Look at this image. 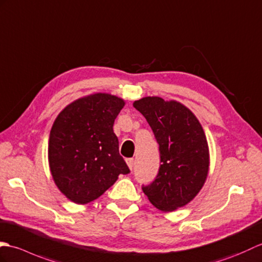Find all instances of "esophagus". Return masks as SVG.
I'll use <instances>...</instances> for the list:
<instances>
[{"mask_svg":"<svg viewBox=\"0 0 262 262\" xmlns=\"http://www.w3.org/2000/svg\"><path fill=\"white\" fill-rule=\"evenodd\" d=\"M126 164H127V166H129L130 169H132L133 166H135V159H133V158H127L126 159Z\"/></svg>","mask_w":262,"mask_h":262,"instance_id":"34e87169","label":"esophagus"}]
</instances>
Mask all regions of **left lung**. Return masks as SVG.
<instances>
[{
  "label": "left lung",
  "mask_w": 262,
  "mask_h": 262,
  "mask_svg": "<svg viewBox=\"0 0 262 262\" xmlns=\"http://www.w3.org/2000/svg\"><path fill=\"white\" fill-rule=\"evenodd\" d=\"M133 106L152 129L160 152L158 175L142 186L143 193L158 210L175 211L188 204L206 180L210 154L204 130L193 112L176 101L148 96Z\"/></svg>",
  "instance_id": "1"
}]
</instances>
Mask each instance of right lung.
<instances>
[{
  "label": "right lung",
  "mask_w": 262,
  "mask_h": 262,
  "mask_svg": "<svg viewBox=\"0 0 262 262\" xmlns=\"http://www.w3.org/2000/svg\"><path fill=\"white\" fill-rule=\"evenodd\" d=\"M122 98L96 93L78 98L58 114L52 124L48 160L54 182L68 200L87 204L130 172L119 154L113 132Z\"/></svg>",
  "instance_id": "1"
}]
</instances>
